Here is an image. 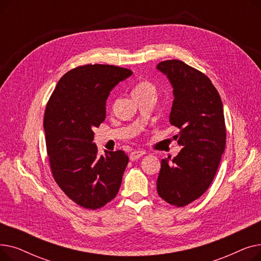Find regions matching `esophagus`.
Listing matches in <instances>:
<instances>
[{
    "label": "esophagus",
    "instance_id": "obj_1",
    "mask_svg": "<svg viewBox=\"0 0 261 261\" xmlns=\"http://www.w3.org/2000/svg\"><path fill=\"white\" fill-rule=\"evenodd\" d=\"M145 154H146V151H144V150H136V151L131 152V154H130V160H131V161H135V160L140 159L141 156H143V155H145Z\"/></svg>",
    "mask_w": 261,
    "mask_h": 261
}]
</instances>
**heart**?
I'll use <instances>...</instances> for the list:
<instances>
[{"instance_id":"obj_1","label":"heart","mask_w":261,"mask_h":261,"mask_svg":"<svg viewBox=\"0 0 261 261\" xmlns=\"http://www.w3.org/2000/svg\"><path fill=\"white\" fill-rule=\"evenodd\" d=\"M149 93H155L154 86L149 81H140L136 84L132 90L133 96H141Z\"/></svg>"}]
</instances>
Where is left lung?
<instances>
[{
    "instance_id": "1",
    "label": "left lung",
    "mask_w": 261,
    "mask_h": 261,
    "mask_svg": "<svg viewBox=\"0 0 261 261\" xmlns=\"http://www.w3.org/2000/svg\"><path fill=\"white\" fill-rule=\"evenodd\" d=\"M156 68L167 75L174 99L170 125L183 146L169 163L163 159L158 177L159 196L176 207L200 198L212 184L226 142L221 97L211 79L181 60H166Z\"/></svg>"
}]
</instances>
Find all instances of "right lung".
<instances>
[{
	"label": "right lung",
	"mask_w": 261,
	"mask_h": 261,
	"mask_svg": "<svg viewBox=\"0 0 261 261\" xmlns=\"http://www.w3.org/2000/svg\"><path fill=\"white\" fill-rule=\"evenodd\" d=\"M131 75L115 65H80L60 78L47 101L43 127L53 176L85 208L105 206L119 190L129 158L122 150L98 156L93 128L106 118L110 92Z\"/></svg>",
	"instance_id": "right-lung-1"
}]
</instances>
